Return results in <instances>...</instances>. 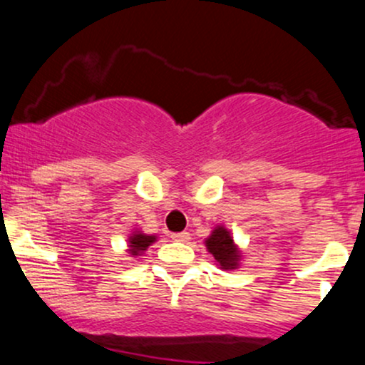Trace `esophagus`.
Here are the masks:
<instances>
[{"label": "esophagus", "instance_id": "34e87169", "mask_svg": "<svg viewBox=\"0 0 365 365\" xmlns=\"http://www.w3.org/2000/svg\"><path fill=\"white\" fill-rule=\"evenodd\" d=\"M171 238H173L175 242H188V240H190V233H188V232L171 233Z\"/></svg>", "mask_w": 365, "mask_h": 365}]
</instances>
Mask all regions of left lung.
<instances>
[{
	"label": "left lung",
	"instance_id": "obj_1",
	"mask_svg": "<svg viewBox=\"0 0 365 365\" xmlns=\"http://www.w3.org/2000/svg\"><path fill=\"white\" fill-rule=\"evenodd\" d=\"M207 252L215 257L216 266L223 271H235L242 266L244 252L233 240L232 232L225 225H216L211 235L204 240Z\"/></svg>",
	"mask_w": 365,
	"mask_h": 365
}]
</instances>
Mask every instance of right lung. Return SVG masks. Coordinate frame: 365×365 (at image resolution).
Here are the masks:
<instances>
[{
	"instance_id": "1",
	"label": "right lung",
	"mask_w": 365,
	"mask_h": 365,
	"mask_svg": "<svg viewBox=\"0 0 365 365\" xmlns=\"http://www.w3.org/2000/svg\"><path fill=\"white\" fill-rule=\"evenodd\" d=\"M156 240H158V235H148V233L142 232L140 228L133 230V232L128 235V240H127V247H128L127 252L132 259L140 257V255H144L145 250H148Z\"/></svg>"
}]
</instances>
